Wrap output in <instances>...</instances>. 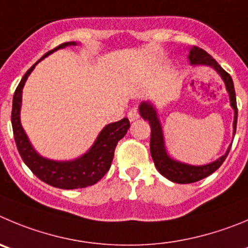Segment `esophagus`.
<instances>
[{
  "mask_svg": "<svg viewBox=\"0 0 248 248\" xmlns=\"http://www.w3.org/2000/svg\"><path fill=\"white\" fill-rule=\"evenodd\" d=\"M140 119V113H138V110L136 108H131V110L128 111V120L131 122L136 121V120Z\"/></svg>",
  "mask_w": 248,
  "mask_h": 248,
  "instance_id": "1",
  "label": "esophagus"
}]
</instances>
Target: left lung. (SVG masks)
Instances as JSON below:
<instances>
[{"label":"left lung","instance_id":"8db88e82","mask_svg":"<svg viewBox=\"0 0 248 248\" xmlns=\"http://www.w3.org/2000/svg\"><path fill=\"white\" fill-rule=\"evenodd\" d=\"M188 62L191 66H207L214 69L225 84V89L229 94V100H230V106L233 110V121H232V137H235L236 124H237V105H236V95L235 88H233L232 78L230 77L228 72L221 68L220 64L215 61L209 54H207L204 50L196 46H192L188 51ZM140 115L145 120L149 121L152 133H150V154L154 160L156 170L166 177L168 180L176 184H192L197 182L204 177L209 176L218 170L224 163V160L228 156V153L230 150L231 144L226 149L223 155L219 156L217 160L212 163L203 164V165H192V164L182 163V161L173 159L170 156L166 149L165 136H164V128L161 120L159 117L158 108L154 101L145 100L140 104Z\"/></svg>","mask_w":248,"mask_h":248}]
</instances>
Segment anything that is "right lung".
Returning a JSON list of instances; mask_svg holds the SVG:
<instances>
[{"mask_svg": "<svg viewBox=\"0 0 248 248\" xmlns=\"http://www.w3.org/2000/svg\"><path fill=\"white\" fill-rule=\"evenodd\" d=\"M79 43L69 41V43L57 46L54 50L48 51L45 56L41 57L36 63H34L28 69L13 95L12 117H11L16 144L25 165L33 171L34 175L39 177L41 181L62 189L84 188V187L96 184L110 169L115 148L119 140L124 137L129 128V121L126 117L121 121L106 124L99 132L98 137L95 138L92 147L84 154L71 160H55V159L45 158L40 153H38V150L33 147L29 140L20 122L23 88L28 77L34 71L36 64L48 55L54 54L57 50H62L67 46H76Z\"/></svg>", "mask_w": 248, "mask_h": 248, "instance_id": "add662e5", "label": "right lung"}]
</instances>
